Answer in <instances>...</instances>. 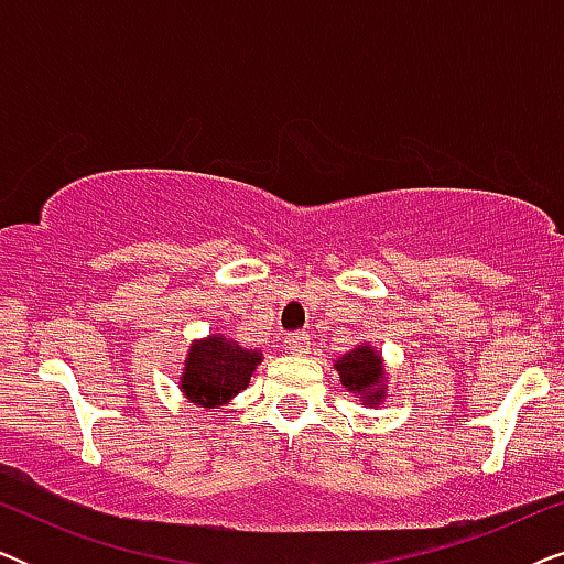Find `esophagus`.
<instances>
[{
  "label": "esophagus",
  "mask_w": 564,
  "mask_h": 564,
  "mask_svg": "<svg viewBox=\"0 0 564 564\" xmlns=\"http://www.w3.org/2000/svg\"><path fill=\"white\" fill-rule=\"evenodd\" d=\"M284 349H288V354H305L311 349V338H307V334L284 336Z\"/></svg>",
  "instance_id": "34e87169"
}]
</instances>
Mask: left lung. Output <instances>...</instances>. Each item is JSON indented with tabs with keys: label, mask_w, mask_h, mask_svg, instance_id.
<instances>
[{
	"label": "left lung",
	"mask_w": 564,
	"mask_h": 564,
	"mask_svg": "<svg viewBox=\"0 0 564 564\" xmlns=\"http://www.w3.org/2000/svg\"><path fill=\"white\" fill-rule=\"evenodd\" d=\"M338 377L346 392L361 400V405L377 408L388 398V375H384V359L372 344L354 346L349 354L334 361Z\"/></svg>",
	"instance_id": "obj_1"
}]
</instances>
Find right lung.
Masks as SVG:
<instances>
[{"mask_svg": "<svg viewBox=\"0 0 564 564\" xmlns=\"http://www.w3.org/2000/svg\"><path fill=\"white\" fill-rule=\"evenodd\" d=\"M261 359V351L243 349L223 334L197 338L184 359L180 377L182 395L199 408L228 405L238 392L246 390Z\"/></svg>", "mask_w": 564, "mask_h": 564, "instance_id": "obj_1", "label": "right lung"}]
</instances>
